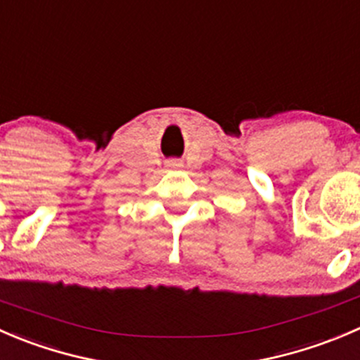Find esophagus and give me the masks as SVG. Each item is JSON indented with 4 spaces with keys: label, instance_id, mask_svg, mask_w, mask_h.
I'll list each match as a JSON object with an SVG mask.
<instances>
[{
    "label": "esophagus",
    "instance_id": "esophagus-1",
    "mask_svg": "<svg viewBox=\"0 0 360 360\" xmlns=\"http://www.w3.org/2000/svg\"><path fill=\"white\" fill-rule=\"evenodd\" d=\"M166 168H168V169H180L181 162L179 161V159H169V161H166Z\"/></svg>",
    "mask_w": 360,
    "mask_h": 360
}]
</instances>
